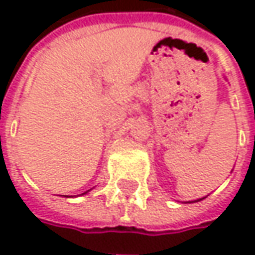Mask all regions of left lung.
<instances>
[{
  "label": "left lung",
  "mask_w": 255,
  "mask_h": 255,
  "mask_svg": "<svg viewBox=\"0 0 255 255\" xmlns=\"http://www.w3.org/2000/svg\"><path fill=\"white\" fill-rule=\"evenodd\" d=\"M203 199H204V197H201V199H197V200H194V201H186V203H196V201H200V200H203Z\"/></svg>",
  "instance_id": "left-lung-1"
}]
</instances>
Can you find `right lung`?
<instances>
[{
    "instance_id": "add662e5",
    "label": "right lung",
    "mask_w": 255,
    "mask_h": 255,
    "mask_svg": "<svg viewBox=\"0 0 255 255\" xmlns=\"http://www.w3.org/2000/svg\"><path fill=\"white\" fill-rule=\"evenodd\" d=\"M89 191V190H88ZM88 191H85V193H82V194H86V193H88ZM65 197H68V196H65Z\"/></svg>"
}]
</instances>
